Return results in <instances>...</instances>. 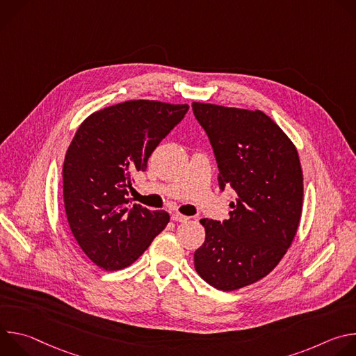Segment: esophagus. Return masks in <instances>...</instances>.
Wrapping results in <instances>:
<instances>
[{"label": "esophagus", "instance_id": "34e87169", "mask_svg": "<svg viewBox=\"0 0 356 356\" xmlns=\"http://www.w3.org/2000/svg\"><path fill=\"white\" fill-rule=\"evenodd\" d=\"M172 220L176 221V222H186L188 220V217H186L183 214H179V213H173L172 214Z\"/></svg>", "mask_w": 356, "mask_h": 356}]
</instances>
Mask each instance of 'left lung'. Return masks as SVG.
Returning a JSON list of instances; mask_svg holds the SVG:
<instances>
[{
  "mask_svg": "<svg viewBox=\"0 0 356 356\" xmlns=\"http://www.w3.org/2000/svg\"><path fill=\"white\" fill-rule=\"evenodd\" d=\"M218 165V186L238 198L229 218H202L206 241L194 252L197 273L231 291L270 273L293 242L302 206L297 149L262 111L191 104Z\"/></svg>",
  "mask_w": 356,
  "mask_h": 356,
  "instance_id": "1",
  "label": "left lung"
}]
</instances>
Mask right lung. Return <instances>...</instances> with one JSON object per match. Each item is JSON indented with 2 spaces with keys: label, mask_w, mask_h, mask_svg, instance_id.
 <instances>
[{
  "label": "right lung",
  "mask_w": 356,
  "mask_h": 356,
  "mask_svg": "<svg viewBox=\"0 0 356 356\" xmlns=\"http://www.w3.org/2000/svg\"><path fill=\"white\" fill-rule=\"evenodd\" d=\"M187 111V104L134 99L79 127L63 163V198L73 236L97 266H129L168 225L166 211L131 207L128 188Z\"/></svg>",
  "instance_id": "obj_1"
}]
</instances>
